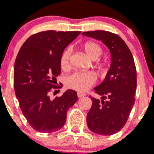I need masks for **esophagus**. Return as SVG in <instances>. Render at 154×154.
<instances>
[{"label":"esophagus","instance_id":"esophagus-1","mask_svg":"<svg viewBox=\"0 0 154 154\" xmlns=\"http://www.w3.org/2000/svg\"><path fill=\"white\" fill-rule=\"evenodd\" d=\"M84 96H85V94H84V93H77V97H78V98H82V97H84Z\"/></svg>","mask_w":154,"mask_h":154}]
</instances>
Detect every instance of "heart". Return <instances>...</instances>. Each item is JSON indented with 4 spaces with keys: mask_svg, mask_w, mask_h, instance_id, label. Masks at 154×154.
<instances>
[{
    "mask_svg": "<svg viewBox=\"0 0 154 154\" xmlns=\"http://www.w3.org/2000/svg\"><path fill=\"white\" fill-rule=\"evenodd\" d=\"M82 49L85 54L91 60H96L103 52L102 48L95 42H86L82 46ZM69 56L70 51L66 50L62 54L60 59V66L62 69L66 70L69 67ZM96 82L94 75L91 72H74L67 77L65 85L68 88L83 92L92 86Z\"/></svg>",
    "mask_w": 154,
    "mask_h": 154,
    "instance_id": "heart-1",
    "label": "heart"
}]
</instances>
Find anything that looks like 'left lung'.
Returning a JSON list of instances; mask_svg holds the SVG:
<instances>
[{"mask_svg":"<svg viewBox=\"0 0 154 154\" xmlns=\"http://www.w3.org/2000/svg\"><path fill=\"white\" fill-rule=\"evenodd\" d=\"M82 35L101 41L111 53V65L105 79L94 89L100 99L90 97L92 106L86 117L88 128L96 134L113 135L124 128L135 103L134 59L118 35L105 30L86 31Z\"/></svg>","mask_w":154,"mask_h":154,"instance_id":"left-lung-1","label":"left lung"}]
</instances>
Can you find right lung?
<instances>
[{
    "mask_svg": "<svg viewBox=\"0 0 154 154\" xmlns=\"http://www.w3.org/2000/svg\"><path fill=\"white\" fill-rule=\"evenodd\" d=\"M80 31L47 30L31 35L20 48L15 60V94L26 119L40 132L63 128L67 111L77 101V92L67 90L51 99L49 92L60 74V59L67 46Z\"/></svg>",
    "mask_w": 154,
    "mask_h": 154,
    "instance_id": "1",
    "label": "right lung"
}]
</instances>
